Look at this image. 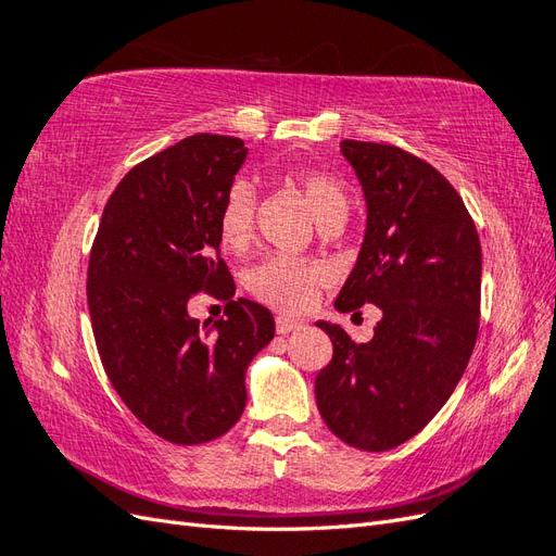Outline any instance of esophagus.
I'll return each mask as SVG.
<instances>
[{"label": "esophagus", "instance_id": "esophagus-1", "mask_svg": "<svg viewBox=\"0 0 556 556\" xmlns=\"http://www.w3.org/2000/svg\"><path fill=\"white\" fill-rule=\"evenodd\" d=\"M299 327H304V323H299V319L285 317V315H278V317H276V329H278V333H290V331H296Z\"/></svg>", "mask_w": 556, "mask_h": 556}]
</instances>
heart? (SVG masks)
<instances>
[{"label":"heart","mask_w":556,"mask_h":556,"mask_svg":"<svg viewBox=\"0 0 556 556\" xmlns=\"http://www.w3.org/2000/svg\"><path fill=\"white\" fill-rule=\"evenodd\" d=\"M294 188L306 197L308 206L319 227L329 223H345L350 211V199L339 178L311 169H288L285 172ZM255 213L257 192L250 180H237L225 194L217 231L220 241L231 252H243L255 239ZM327 266L296 257H271L252 268L248 276V288L252 294L264 299L285 311H304L311 306L319 285L327 282Z\"/></svg>","instance_id":"obj_1"}]
</instances>
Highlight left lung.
<instances>
[{
    "mask_svg": "<svg viewBox=\"0 0 556 556\" xmlns=\"http://www.w3.org/2000/svg\"><path fill=\"white\" fill-rule=\"evenodd\" d=\"M366 199L355 268L333 306L382 317L368 343L317 323L333 343L315 378L325 425L352 447L410 441L462 380L480 323L482 250L459 192L431 164L384 143L341 141Z\"/></svg>",
    "mask_w": 556,
    "mask_h": 556,
    "instance_id": "obj_1",
    "label": "left lung"
}]
</instances>
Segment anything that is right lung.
Returning a JSON list of instances; mask_svg holds the SVG:
<instances>
[{
    "label": "right lung",
    "instance_id": "add662e5",
    "mask_svg": "<svg viewBox=\"0 0 556 556\" xmlns=\"http://www.w3.org/2000/svg\"><path fill=\"white\" fill-rule=\"evenodd\" d=\"M241 139L194 134L143 160L117 182L88 266L99 357L117 396L160 439H220L245 408V371L276 333L220 260V208L245 162ZM206 289L225 320L199 326L187 301Z\"/></svg>",
    "mask_w": 556,
    "mask_h": 556
}]
</instances>
